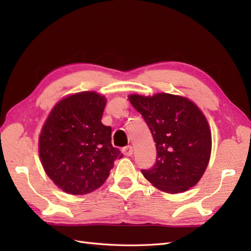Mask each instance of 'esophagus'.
Masks as SVG:
<instances>
[{
	"label": "esophagus",
	"instance_id": "esophagus-1",
	"mask_svg": "<svg viewBox=\"0 0 251 251\" xmlns=\"http://www.w3.org/2000/svg\"><path fill=\"white\" fill-rule=\"evenodd\" d=\"M123 153L126 156H132L133 155V148L131 146H127L123 149Z\"/></svg>",
	"mask_w": 251,
	"mask_h": 251
}]
</instances>
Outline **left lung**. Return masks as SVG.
Here are the masks:
<instances>
[{"label": "left lung", "instance_id": "obj_1", "mask_svg": "<svg viewBox=\"0 0 251 251\" xmlns=\"http://www.w3.org/2000/svg\"><path fill=\"white\" fill-rule=\"evenodd\" d=\"M156 142V162L141 170L160 191L177 194L198 183L210 157L211 134L197 105L184 97L159 93L128 96Z\"/></svg>", "mask_w": 251, "mask_h": 251}]
</instances>
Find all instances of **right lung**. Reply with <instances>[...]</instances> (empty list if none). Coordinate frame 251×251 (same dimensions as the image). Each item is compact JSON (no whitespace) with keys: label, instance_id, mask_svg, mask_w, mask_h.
Returning a JSON list of instances; mask_svg holds the SVG:
<instances>
[{"label":"right lung","instance_id":"obj_1","mask_svg":"<svg viewBox=\"0 0 251 251\" xmlns=\"http://www.w3.org/2000/svg\"><path fill=\"white\" fill-rule=\"evenodd\" d=\"M105 98L81 92L60 100L43 126L40 157L49 178L64 192L85 195L100 187L123 154L101 124Z\"/></svg>","mask_w":251,"mask_h":251}]
</instances>
